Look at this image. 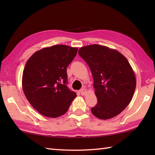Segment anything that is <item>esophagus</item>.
<instances>
[{
	"label": "esophagus",
	"mask_w": 155,
	"mask_h": 155,
	"mask_svg": "<svg viewBox=\"0 0 155 155\" xmlns=\"http://www.w3.org/2000/svg\"><path fill=\"white\" fill-rule=\"evenodd\" d=\"M87 93V91L86 88H82V89L81 90V95H83V96L86 94Z\"/></svg>",
	"instance_id": "esophagus-1"
}]
</instances>
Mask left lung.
<instances>
[{
	"label": "left lung",
	"instance_id": "obj_1",
	"mask_svg": "<svg viewBox=\"0 0 155 155\" xmlns=\"http://www.w3.org/2000/svg\"><path fill=\"white\" fill-rule=\"evenodd\" d=\"M78 54L93 74L98 101L92 113L103 120L117 116L130 103L136 88L135 74L127 58L115 49L96 44L81 47Z\"/></svg>",
	"mask_w": 155,
	"mask_h": 155
}]
</instances>
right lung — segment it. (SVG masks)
I'll return each instance as SVG.
<instances>
[{
  "label": "right lung",
  "mask_w": 155,
  "mask_h": 155,
  "mask_svg": "<svg viewBox=\"0 0 155 155\" xmlns=\"http://www.w3.org/2000/svg\"><path fill=\"white\" fill-rule=\"evenodd\" d=\"M77 51V47L57 45L36 51L28 59L22 74L23 92L32 107L43 116H62L77 97L66 84L67 68Z\"/></svg>",
  "instance_id": "1"
}]
</instances>
